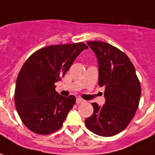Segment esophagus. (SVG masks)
I'll use <instances>...</instances> for the list:
<instances>
[{
	"instance_id": "obj_1",
	"label": "esophagus",
	"mask_w": 155,
	"mask_h": 155,
	"mask_svg": "<svg viewBox=\"0 0 155 155\" xmlns=\"http://www.w3.org/2000/svg\"><path fill=\"white\" fill-rule=\"evenodd\" d=\"M77 104L78 105H79V104H82V103H85L86 101L85 100H83V99H82V98H77V101H76Z\"/></svg>"
}]
</instances>
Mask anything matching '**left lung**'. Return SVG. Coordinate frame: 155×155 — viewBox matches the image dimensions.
I'll list each match as a JSON object with an SVG mask.
<instances>
[{
	"label": "left lung",
	"mask_w": 155,
	"mask_h": 155,
	"mask_svg": "<svg viewBox=\"0 0 155 155\" xmlns=\"http://www.w3.org/2000/svg\"><path fill=\"white\" fill-rule=\"evenodd\" d=\"M87 44L97 55L100 87H105L106 103H91L94 111L85 120L89 130L110 137L125 130L137 110L141 94L135 67L126 54L113 45L101 41Z\"/></svg>",
	"instance_id": "obj_1"
}]
</instances>
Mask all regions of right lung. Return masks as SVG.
I'll return each instance as SVG.
<instances>
[{"instance_id": "right-lung-1", "label": "right lung", "mask_w": 155, "mask_h": 155, "mask_svg": "<svg viewBox=\"0 0 155 155\" xmlns=\"http://www.w3.org/2000/svg\"><path fill=\"white\" fill-rule=\"evenodd\" d=\"M88 48L84 43L49 45L35 51L25 62L16 79L15 103L24 125L38 135H49L62 127L76 103L55 90L78 54Z\"/></svg>"}]
</instances>
